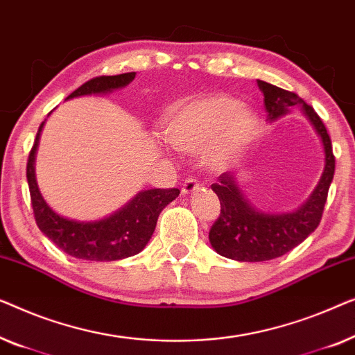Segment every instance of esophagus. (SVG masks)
I'll return each instance as SVG.
<instances>
[{"label":"esophagus","instance_id":"obj_1","mask_svg":"<svg viewBox=\"0 0 355 355\" xmlns=\"http://www.w3.org/2000/svg\"><path fill=\"white\" fill-rule=\"evenodd\" d=\"M199 187H201V184L198 183V180L188 178V180H184V183L182 184V193L183 194H193L194 191H196V189H199Z\"/></svg>","mask_w":355,"mask_h":355}]
</instances>
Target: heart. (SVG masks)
<instances>
[{"label": "heart", "instance_id": "1", "mask_svg": "<svg viewBox=\"0 0 355 355\" xmlns=\"http://www.w3.org/2000/svg\"><path fill=\"white\" fill-rule=\"evenodd\" d=\"M251 107L227 94H204L172 104L162 117L164 138L178 151L198 154L212 168H228L246 153L256 132Z\"/></svg>", "mask_w": 355, "mask_h": 355}]
</instances>
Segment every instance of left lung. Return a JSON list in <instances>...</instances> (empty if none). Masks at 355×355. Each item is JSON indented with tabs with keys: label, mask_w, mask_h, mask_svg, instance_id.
Segmentation results:
<instances>
[{
	"label": "left lung",
	"mask_w": 355,
	"mask_h": 355,
	"mask_svg": "<svg viewBox=\"0 0 355 355\" xmlns=\"http://www.w3.org/2000/svg\"><path fill=\"white\" fill-rule=\"evenodd\" d=\"M257 85L263 93L268 122H275L286 116L291 107L301 106L302 114L322 139L325 167L307 201L289 212H263L257 209L244 196L236 173L225 172L218 177L217 183H212V191L220 199V216L209 232V241L220 256L238 262L272 261L301 244L322 220L334 175L331 139L313 107L304 103L296 93L262 80H257Z\"/></svg>",
	"instance_id": "obj_1"
}]
</instances>
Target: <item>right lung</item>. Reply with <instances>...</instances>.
<instances>
[{
  "label": "right lung",
  "mask_w": 355,
  "mask_h": 355,
  "mask_svg": "<svg viewBox=\"0 0 355 355\" xmlns=\"http://www.w3.org/2000/svg\"><path fill=\"white\" fill-rule=\"evenodd\" d=\"M135 76H137L135 72H127L121 76L92 78L69 94L66 99L112 93L116 89L125 88L130 82H133ZM43 125L44 122L38 128L27 162L30 199H32L35 220L42 233L69 256L82 261H122L141 252L153 236L159 214L178 196L180 189H143L130 199L125 206L99 220L83 222L59 216L44 201L35 177V156H37Z\"/></svg>",
  "instance_id": "add662e5"
}]
</instances>
